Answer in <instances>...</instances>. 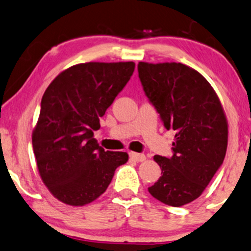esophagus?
Here are the masks:
<instances>
[{"mask_svg": "<svg viewBox=\"0 0 251 251\" xmlns=\"http://www.w3.org/2000/svg\"><path fill=\"white\" fill-rule=\"evenodd\" d=\"M129 157H131V159L135 160V162H143V160H146V156L143 155V153H138V152L131 151V152H129Z\"/></svg>", "mask_w": 251, "mask_h": 251, "instance_id": "esophagus-1", "label": "esophagus"}]
</instances>
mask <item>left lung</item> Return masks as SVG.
<instances>
[{"label":"left lung","instance_id":"8db88e82","mask_svg":"<svg viewBox=\"0 0 251 251\" xmlns=\"http://www.w3.org/2000/svg\"><path fill=\"white\" fill-rule=\"evenodd\" d=\"M138 72L164 127L176 132L172 157H153L162 176L148 190L164 204L185 205L201 195L225 158L228 129L222 103L208 80L181 63L140 62Z\"/></svg>","mask_w":251,"mask_h":251}]
</instances>
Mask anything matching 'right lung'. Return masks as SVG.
I'll return each mask as SVG.
<instances>
[{
	"instance_id": "obj_1",
	"label": "right lung",
	"mask_w": 251,
	"mask_h": 251,
	"mask_svg": "<svg viewBox=\"0 0 251 251\" xmlns=\"http://www.w3.org/2000/svg\"><path fill=\"white\" fill-rule=\"evenodd\" d=\"M133 62H89L71 66L46 89L32 145L42 181L69 205L102 195L128 155L104 151L94 139L100 118L131 79Z\"/></svg>"
}]
</instances>
